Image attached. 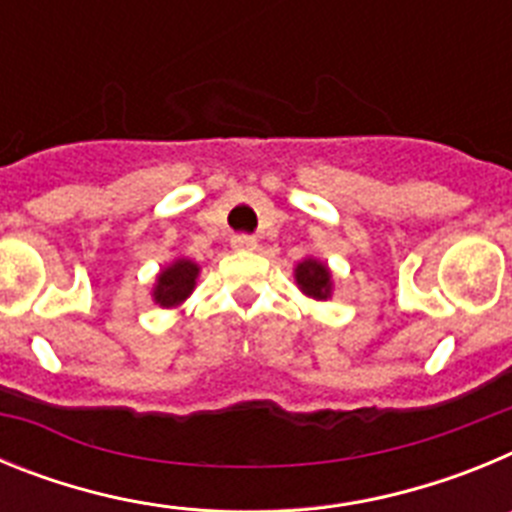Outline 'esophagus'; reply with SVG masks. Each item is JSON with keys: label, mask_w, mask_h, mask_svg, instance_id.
Masks as SVG:
<instances>
[{"label": "esophagus", "mask_w": 512, "mask_h": 512, "mask_svg": "<svg viewBox=\"0 0 512 512\" xmlns=\"http://www.w3.org/2000/svg\"><path fill=\"white\" fill-rule=\"evenodd\" d=\"M230 246L235 248V251H256L259 248V243H256V238L248 233H235L233 238H230Z\"/></svg>", "instance_id": "obj_1"}]
</instances>
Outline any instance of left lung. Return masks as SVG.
<instances>
[{
    "mask_svg": "<svg viewBox=\"0 0 512 512\" xmlns=\"http://www.w3.org/2000/svg\"><path fill=\"white\" fill-rule=\"evenodd\" d=\"M297 284L305 295L315 297V300H325L330 292V274L323 264L318 261H302L295 271Z\"/></svg>",
    "mask_w": 512,
    "mask_h": 512,
    "instance_id": "left-lung-1",
    "label": "left lung"
}]
</instances>
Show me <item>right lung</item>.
<instances>
[{
	"label": "right lung",
	"instance_id": "right-lung-1",
	"mask_svg": "<svg viewBox=\"0 0 512 512\" xmlns=\"http://www.w3.org/2000/svg\"><path fill=\"white\" fill-rule=\"evenodd\" d=\"M197 264L187 259H179L176 264H171L169 269L158 274V287L153 292L158 305L174 307L182 300H187L189 292L194 289V279H197Z\"/></svg>",
	"mask_w": 512,
	"mask_h": 512
}]
</instances>
